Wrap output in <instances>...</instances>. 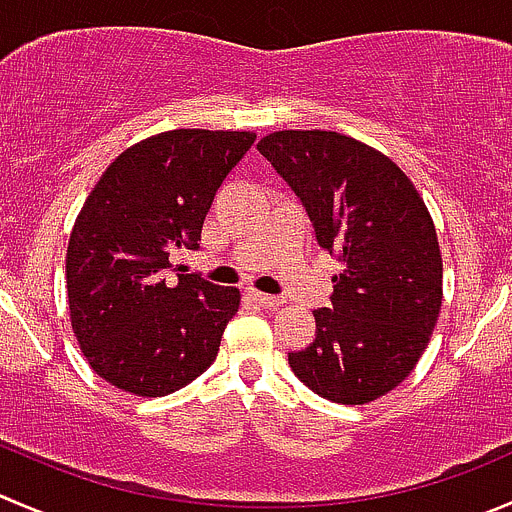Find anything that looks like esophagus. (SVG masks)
Here are the masks:
<instances>
[{"instance_id":"esophagus-1","label":"esophagus","mask_w":512,"mask_h":512,"mask_svg":"<svg viewBox=\"0 0 512 512\" xmlns=\"http://www.w3.org/2000/svg\"><path fill=\"white\" fill-rule=\"evenodd\" d=\"M247 295H250V300H255L257 305H262V307H280V305H282L280 297H275V295H265V292L250 290V292H247Z\"/></svg>"}]
</instances>
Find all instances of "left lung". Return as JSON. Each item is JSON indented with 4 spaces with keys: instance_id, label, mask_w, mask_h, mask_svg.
Masks as SVG:
<instances>
[{
    "instance_id": "obj_1",
    "label": "left lung",
    "mask_w": 512,
    "mask_h": 512,
    "mask_svg": "<svg viewBox=\"0 0 512 512\" xmlns=\"http://www.w3.org/2000/svg\"><path fill=\"white\" fill-rule=\"evenodd\" d=\"M257 150L342 262L330 307L312 310L315 340L287 355L292 372L332 403H370L410 375L438 322L443 257L428 207L393 160L340 132H272Z\"/></svg>"
}]
</instances>
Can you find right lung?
Returning a JSON list of instances; mask_svg holds the SVG:
<instances>
[{"instance_id":"1","label":"right lung","mask_w":512,"mask_h":512,"mask_svg":"<svg viewBox=\"0 0 512 512\" xmlns=\"http://www.w3.org/2000/svg\"><path fill=\"white\" fill-rule=\"evenodd\" d=\"M252 132L172 130L124 150L79 212L67 247L72 330L102 380L162 398L207 370L240 307L237 287L177 275Z\"/></svg>"}]
</instances>
